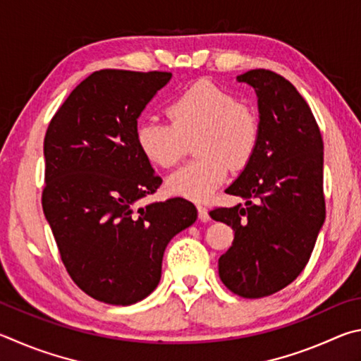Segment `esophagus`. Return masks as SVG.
I'll return each mask as SVG.
<instances>
[{
	"mask_svg": "<svg viewBox=\"0 0 361 361\" xmlns=\"http://www.w3.org/2000/svg\"><path fill=\"white\" fill-rule=\"evenodd\" d=\"M197 209H198V219L201 222H207L209 220V212H207V207H204L203 204H197Z\"/></svg>",
	"mask_w": 361,
	"mask_h": 361,
	"instance_id": "esophagus-1",
	"label": "esophagus"
}]
</instances>
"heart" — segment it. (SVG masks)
<instances>
[{"label":"heart","instance_id":"obj_1","mask_svg":"<svg viewBox=\"0 0 361 361\" xmlns=\"http://www.w3.org/2000/svg\"><path fill=\"white\" fill-rule=\"evenodd\" d=\"M171 123L149 118L137 125L136 142L150 163L173 168L185 154L187 141L198 137V160L168 179V190L193 201H204L233 169L245 166L260 139V120L235 94L211 80H198L168 106Z\"/></svg>","mask_w":361,"mask_h":361}]
</instances>
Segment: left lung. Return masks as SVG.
Segmentation results:
<instances>
[{"label": "left lung", "instance_id": "8db88e82", "mask_svg": "<svg viewBox=\"0 0 361 361\" xmlns=\"http://www.w3.org/2000/svg\"><path fill=\"white\" fill-rule=\"evenodd\" d=\"M236 79L257 93L260 139L225 190L245 206L209 216L235 231L219 258L220 279L243 298H263L300 276L325 222L324 141L311 107L282 75L252 69Z\"/></svg>", "mask_w": 361, "mask_h": 361}]
</instances>
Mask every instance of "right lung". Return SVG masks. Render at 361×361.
<instances>
[{
    "label": "right lung",
    "mask_w": 361,
    "mask_h": 361,
    "mask_svg": "<svg viewBox=\"0 0 361 361\" xmlns=\"http://www.w3.org/2000/svg\"><path fill=\"white\" fill-rule=\"evenodd\" d=\"M171 75L94 71L44 137V216L75 286L107 305H135L154 292L168 243L198 216L184 198L137 206L161 185L137 147V118Z\"/></svg>",
    "instance_id": "1"
}]
</instances>
